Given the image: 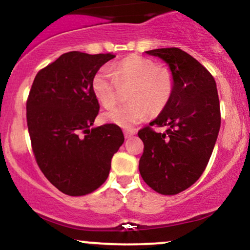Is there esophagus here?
Segmentation results:
<instances>
[{"label": "esophagus", "mask_w": 250, "mask_h": 250, "mask_svg": "<svg viewBox=\"0 0 250 250\" xmlns=\"http://www.w3.org/2000/svg\"><path fill=\"white\" fill-rule=\"evenodd\" d=\"M134 134H135L134 129H125V136L127 137V139H128V137L133 136Z\"/></svg>", "instance_id": "34e87169"}]
</instances>
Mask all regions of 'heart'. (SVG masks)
I'll use <instances>...</instances> for the list:
<instances>
[{
	"label": "heart",
	"instance_id": "obj_1",
	"mask_svg": "<svg viewBox=\"0 0 250 250\" xmlns=\"http://www.w3.org/2000/svg\"><path fill=\"white\" fill-rule=\"evenodd\" d=\"M93 90L103 107H111L117 102L121 87H128L130 101L107 113L103 119L121 127H130L147 119L149 113H160L170 100L174 79L166 68H159L151 60L130 56L116 63L111 69L103 67L93 79Z\"/></svg>",
	"mask_w": 250,
	"mask_h": 250
}]
</instances>
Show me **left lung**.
<instances>
[{"mask_svg":"<svg viewBox=\"0 0 250 250\" xmlns=\"http://www.w3.org/2000/svg\"><path fill=\"white\" fill-rule=\"evenodd\" d=\"M169 65L174 79L170 100L159 116L139 130L145 148L139 169L145 182L162 195L193 186L207 167L221 125L213 75L179 48L146 51ZM154 126H166L157 133Z\"/></svg>","mask_w":250,"mask_h":250,"instance_id":"left-lung-1","label":"left lung"}]
</instances>
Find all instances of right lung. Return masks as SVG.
Returning a JSON list of instances; mask_svg holds the SVG:
<instances>
[{
    "mask_svg": "<svg viewBox=\"0 0 250 250\" xmlns=\"http://www.w3.org/2000/svg\"><path fill=\"white\" fill-rule=\"evenodd\" d=\"M114 57L62 54L37 73L28 95L27 125L37 166L51 185L70 196L101 187L125 141L114 123L91 128L100 110L91 83Z\"/></svg>",
    "mask_w": 250,
    "mask_h": 250,
    "instance_id": "1",
    "label": "right lung"
}]
</instances>
